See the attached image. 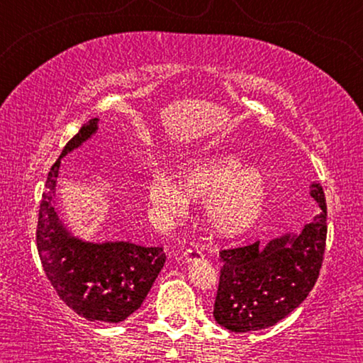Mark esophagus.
Listing matches in <instances>:
<instances>
[{
  "label": "esophagus",
  "instance_id": "1",
  "mask_svg": "<svg viewBox=\"0 0 363 363\" xmlns=\"http://www.w3.org/2000/svg\"><path fill=\"white\" fill-rule=\"evenodd\" d=\"M184 259L187 262H196V261H201L203 259V253H201L200 250L196 248H189L184 251Z\"/></svg>",
  "mask_w": 363,
  "mask_h": 363
}]
</instances>
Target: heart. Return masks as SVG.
I'll use <instances>...</instances> for the list:
<instances>
[{"mask_svg": "<svg viewBox=\"0 0 363 363\" xmlns=\"http://www.w3.org/2000/svg\"><path fill=\"white\" fill-rule=\"evenodd\" d=\"M149 201L164 219L182 218L190 203L203 201L206 225L218 235L250 230L269 199V179L253 163L229 153L190 158L176 171V182L158 174L149 184Z\"/></svg>", "mask_w": 363, "mask_h": 363, "instance_id": "heart-1", "label": "heart"}]
</instances>
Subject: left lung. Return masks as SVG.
<instances>
[{
	"mask_svg": "<svg viewBox=\"0 0 363 363\" xmlns=\"http://www.w3.org/2000/svg\"><path fill=\"white\" fill-rule=\"evenodd\" d=\"M309 195L322 211L301 232L220 251L224 266L213 312L220 327L235 333L272 327L314 288L327 240V205L318 182L311 184Z\"/></svg>",
	"mask_w": 363,
	"mask_h": 363,
	"instance_id": "8db88e82",
	"label": "left lung"
}]
</instances>
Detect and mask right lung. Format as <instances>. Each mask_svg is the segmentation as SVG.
Segmentation results:
<instances>
[{
	"mask_svg": "<svg viewBox=\"0 0 363 363\" xmlns=\"http://www.w3.org/2000/svg\"><path fill=\"white\" fill-rule=\"evenodd\" d=\"M97 130L99 118L86 123L49 171L40 205L36 248L48 280L72 311L91 322L118 323L144 303L167 255L162 247H144L130 240H84L60 219L56 206L60 163Z\"/></svg>",
	"mask_w": 363,
	"mask_h": 363,
	"instance_id": "right-lung-1",
	"label": "right lung"
}]
</instances>
